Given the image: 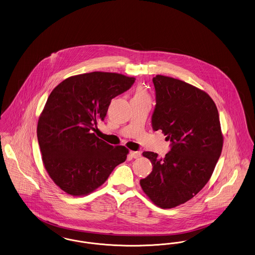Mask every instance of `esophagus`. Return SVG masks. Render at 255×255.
Returning a JSON list of instances; mask_svg holds the SVG:
<instances>
[{
  "label": "esophagus",
  "instance_id": "esophagus-1",
  "mask_svg": "<svg viewBox=\"0 0 255 255\" xmlns=\"http://www.w3.org/2000/svg\"><path fill=\"white\" fill-rule=\"evenodd\" d=\"M129 154H130V156H131L132 158H134V159H137V158H139V157L141 156V152H140V151H130Z\"/></svg>",
  "mask_w": 255,
  "mask_h": 255
}]
</instances>
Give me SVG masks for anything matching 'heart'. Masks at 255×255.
I'll list each match as a JSON object with an SVG mask.
<instances>
[{
  "label": "heart",
  "instance_id": "heart-1",
  "mask_svg": "<svg viewBox=\"0 0 255 255\" xmlns=\"http://www.w3.org/2000/svg\"><path fill=\"white\" fill-rule=\"evenodd\" d=\"M145 98H148L145 90L142 87H138L135 90L132 99H145Z\"/></svg>",
  "mask_w": 255,
  "mask_h": 255
}]
</instances>
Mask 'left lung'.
I'll list each match as a JSON object with an SVG mask.
<instances>
[{"label":"left lung","instance_id":"obj_1","mask_svg":"<svg viewBox=\"0 0 255 255\" xmlns=\"http://www.w3.org/2000/svg\"><path fill=\"white\" fill-rule=\"evenodd\" d=\"M156 106L151 123L170 140L165 158L144 151L152 171L140 180L147 197L162 209L175 208L206 186L221 155L223 135L215 103L205 91L163 75L152 79Z\"/></svg>","mask_w":255,"mask_h":255}]
</instances>
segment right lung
Segmentation results:
<instances>
[{"mask_svg": "<svg viewBox=\"0 0 255 255\" xmlns=\"http://www.w3.org/2000/svg\"><path fill=\"white\" fill-rule=\"evenodd\" d=\"M135 78L94 71L67 78L48 96L37 126L44 168L56 185L72 196L102 186L128 149L113 146L94 131L111 99L130 89Z\"/></svg>", "mask_w": 255, "mask_h": 255, "instance_id": "add662e5", "label": "right lung"}]
</instances>
